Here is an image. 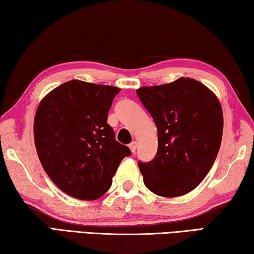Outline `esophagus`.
I'll list each match as a JSON object with an SVG mask.
<instances>
[{
	"mask_svg": "<svg viewBox=\"0 0 254 254\" xmlns=\"http://www.w3.org/2000/svg\"><path fill=\"white\" fill-rule=\"evenodd\" d=\"M136 147H137V143L135 142V141H132V142L128 144V148H130V150H131L132 152H135Z\"/></svg>",
	"mask_w": 254,
	"mask_h": 254,
	"instance_id": "1",
	"label": "esophagus"
}]
</instances>
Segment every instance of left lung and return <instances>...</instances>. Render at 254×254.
Returning <instances> with one entry per match:
<instances>
[{"label":"left lung","instance_id":"1","mask_svg":"<svg viewBox=\"0 0 254 254\" xmlns=\"http://www.w3.org/2000/svg\"><path fill=\"white\" fill-rule=\"evenodd\" d=\"M136 94L158 130L156 157L137 162L145 187L162 197L187 194L206 177L220 150V101L205 85L188 77L141 87Z\"/></svg>","mask_w":254,"mask_h":254}]
</instances>
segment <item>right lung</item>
Returning a JSON list of instances; mask_svg holds the SVG:
<instances>
[{"instance_id": "1", "label": "right lung", "mask_w": 254, "mask_h": 254, "mask_svg": "<svg viewBox=\"0 0 254 254\" xmlns=\"http://www.w3.org/2000/svg\"><path fill=\"white\" fill-rule=\"evenodd\" d=\"M120 88L72 79L42 98L34 117L38 157L64 192L94 200L109 190L130 149L115 140L107 114Z\"/></svg>"}]
</instances>
